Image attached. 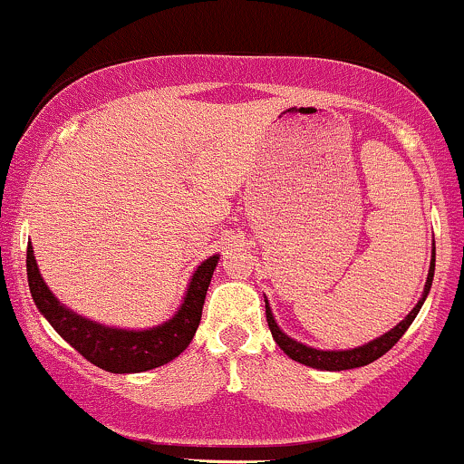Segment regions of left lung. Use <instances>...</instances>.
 Instances as JSON below:
<instances>
[{"label":"left lung","instance_id":"8db88e82","mask_svg":"<svg viewBox=\"0 0 464 464\" xmlns=\"http://www.w3.org/2000/svg\"><path fill=\"white\" fill-rule=\"evenodd\" d=\"M434 257H436V253H432L428 281H425V290H423V296H420V301L412 307V312H410L408 316L403 318V321L399 323L395 329H391V332L382 335V338L372 340V343L362 344V347L351 349V351H318V349L305 347V344H301V343H296V340L287 338V335L281 332L279 327H276L273 312H270L268 301H266V321H268V327H270V332H273L275 343L279 344L281 351H284L285 355H290L292 360L301 362V364H305V366H312V369L347 371V369H358V366L371 364V362L382 358V355L388 353V351L395 347V344L399 343V338L406 334V329L410 327V324H412L414 318H417V314L420 310V305H423L425 296H428L430 285H432V279H434Z\"/></svg>","mask_w":464,"mask_h":464}]
</instances>
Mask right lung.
<instances>
[{
	"label": "right lung",
	"instance_id": "right-lung-1",
	"mask_svg": "<svg viewBox=\"0 0 464 464\" xmlns=\"http://www.w3.org/2000/svg\"><path fill=\"white\" fill-rule=\"evenodd\" d=\"M216 264L218 255L198 266L188 295H185V303L174 314L172 321L152 329H143V332H126V329L104 327V324L87 321V318L69 312L45 285L44 276L36 268L32 246H28V255H25L30 292L39 312L84 360L109 372H141L157 369L188 349L200 324L207 287L211 284Z\"/></svg>",
	"mask_w": 464,
	"mask_h": 464
}]
</instances>
